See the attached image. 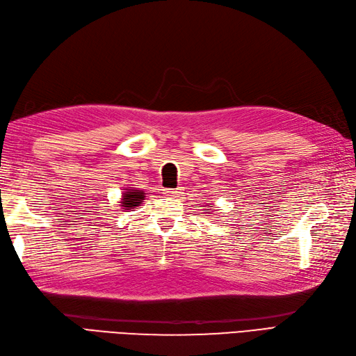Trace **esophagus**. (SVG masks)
<instances>
[{"label": "esophagus", "instance_id": "1", "mask_svg": "<svg viewBox=\"0 0 356 356\" xmlns=\"http://www.w3.org/2000/svg\"><path fill=\"white\" fill-rule=\"evenodd\" d=\"M181 193V188H164V195L170 196V198H177Z\"/></svg>", "mask_w": 356, "mask_h": 356}]
</instances>
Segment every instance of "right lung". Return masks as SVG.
I'll return each mask as SVG.
<instances>
[{"instance_id":"right-lung-1","label":"right lung","mask_w":356,"mask_h":356,"mask_svg":"<svg viewBox=\"0 0 356 356\" xmlns=\"http://www.w3.org/2000/svg\"><path fill=\"white\" fill-rule=\"evenodd\" d=\"M143 192H128L124 193L123 196V205L122 207H126V209H132V207H137V205L141 204V201H143Z\"/></svg>"}]
</instances>
